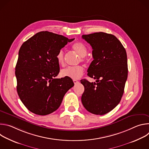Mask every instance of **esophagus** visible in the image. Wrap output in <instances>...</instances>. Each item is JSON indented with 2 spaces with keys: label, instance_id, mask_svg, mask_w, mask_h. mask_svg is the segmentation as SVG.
<instances>
[{
  "label": "esophagus",
  "instance_id": "1",
  "mask_svg": "<svg viewBox=\"0 0 149 149\" xmlns=\"http://www.w3.org/2000/svg\"><path fill=\"white\" fill-rule=\"evenodd\" d=\"M73 82H74V83L75 84H77V83L79 82H78L77 80H76V79H73Z\"/></svg>",
  "mask_w": 149,
  "mask_h": 149
}]
</instances>
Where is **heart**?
<instances>
[{
  "mask_svg": "<svg viewBox=\"0 0 149 149\" xmlns=\"http://www.w3.org/2000/svg\"><path fill=\"white\" fill-rule=\"evenodd\" d=\"M72 49L80 56V59L82 62H87L88 59L86 55L88 52V49L84 44L81 42H77L72 45ZM56 61L61 66L65 64V54L62 50L59 51L56 56ZM83 67L79 65L77 67H69L63 69L61 71L62 76L70 78L73 79L80 78L84 74Z\"/></svg>",
  "mask_w": 149,
  "mask_h": 149,
  "instance_id": "heart-1",
  "label": "heart"
}]
</instances>
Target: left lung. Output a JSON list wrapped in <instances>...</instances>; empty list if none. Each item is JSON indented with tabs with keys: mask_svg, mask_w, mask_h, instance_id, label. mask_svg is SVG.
<instances>
[{
	"mask_svg": "<svg viewBox=\"0 0 149 149\" xmlns=\"http://www.w3.org/2000/svg\"><path fill=\"white\" fill-rule=\"evenodd\" d=\"M82 39L93 48V57L88 75L96 80L90 82L81 79L84 92L81 101L88 111L104 115L119 104L128 75L127 58L125 48L113 35L95 32L83 35Z\"/></svg>",
	"mask_w": 149,
	"mask_h": 149,
	"instance_id": "8db88e82",
	"label": "left lung"
}]
</instances>
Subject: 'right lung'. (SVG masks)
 Returning <instances> with one entry per match:
<instances>
[{
	"label": "right lung",
	"instance_id": "add662e5",
	"mask_svg": "<svg viewBox=\"0 0 149 149\" xmlns=\"http://www.w3.org/2000/svg\"><path fill=\"white\" fill-rule=\"evenodd\" d=\"M74 39L48 31L36 33L21 46L15 68L17 92L32 113L45 116L56 111L74 86L71 78H55L57 53Z\"/></svg>",
	"mask_w": 149,
	"mask_h": 149
}]
</instances>
